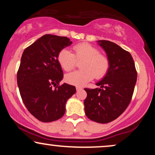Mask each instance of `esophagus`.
Wrapping results in <instances>:
<instances>
[{
    "instance_id": "34e87169",
    "label": "esophagus",
    "mask_w": 155,
    "mask_h": 155,
    "mask_svg": "<svg viewBox=\"0 0 155 155\" xmlns=\"http://www.w3.org/2000/svg\"><path fill=\"white\" fill-rule=\"evenodd\" d=\"M81 90H82V88L80 87H76V91H79Z\"/></svg>"
}]
</instances>
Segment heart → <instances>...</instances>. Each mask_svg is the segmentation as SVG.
<instances>
[{
    "label": "heart",
    "instance_id": "obj_1",
    "mask_svg": "<svg viewBox=\"0 0 155 155\" xmlns=\"http://www.w3.org/2000/svg\"><path fill=\"white\" fill-rule=\"evenodd\" d=\"M74 53L63 49L58 54V61L63 70L68 71L76 65V61H81V70L69 73L65 75L67 83L77 87H82L95 76L96 79L104 77L109 69V60L100 51L87 43L78 44L73 47Z\"/></svg>",
    "mask_w": 155,
    "mask_h": 155
}]
</instances>
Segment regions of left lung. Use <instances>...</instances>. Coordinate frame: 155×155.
I'll list each match as a JSON object with an SVG mask.
<instances>
[{
    "label": "left lung",
    "instance_id": "obj_1",
    "mask_svg": "<svg viewBox=\"0 0 155 155\" xmlns=\"http://www.w3.org/2000/svg\"><path fill=\"white\" fill-rule=\"evenodd\" d=\"M107 54L109 69L96 83L101 88H85L84 111L90 120L108 123L116 120L130 103L137 80V72L128 51L109 41H97Z\"/></svg>",
    "mask_w": 155,
    "mask_h": 155
}]
</instances>
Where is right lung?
I'll return each instance as SVG.
<instances>
[{"label": "right lung", "mask_w": 155, "mask_h": 155, "mask_svg": "<svg viewBox=\"0 0 155 155\" xmlns=\"http://www.w3.org/2000/svg\"><path fill=\"white\" fill-rule=\"evenodd\" d=\"M71 44L67 37L47 34L23 51L17 85L25 106L39 121L50 122L61 118L67 101L75 94L74 86L59 85L63 72L58 54Z\"/></svg>", "instance_id": "obj_1"}]
</instances>
